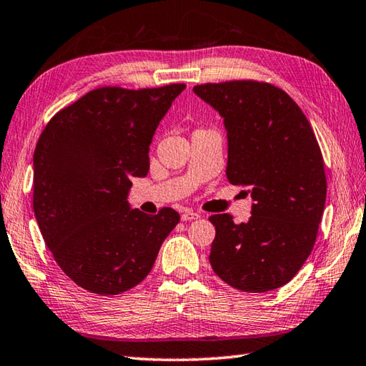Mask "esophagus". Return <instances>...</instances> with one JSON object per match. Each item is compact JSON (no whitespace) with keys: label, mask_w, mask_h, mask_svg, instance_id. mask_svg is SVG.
<instances>
[{"label":"esophagus","mask_w":366,"mask_h":366,"mask_svg":"<svg viewBox=\"0 0 366 366\" xmlns=\"http://www.w3.org/2000/svg\"><path fill=\"white\" fill-rule=\"evenodd\" d=\"M199 217V213H196V212H191V210H184L183 212V215H182V219L183 222H191V219H197Z\"/></svg>","instance_id":"1"}]
</instances>
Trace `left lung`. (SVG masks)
<instances>
[{
  "label": "left lung",
  "instance_id": "obj_1",
  "mask_svg": "<svg viewBox=\"0 0 366 366\" xmlns=\"http://www.w3.org/2000/svg\"><path fill=\"white\" fill-rule=\"evenodd\" d=\"M218 109L227 130V180L254 201L247 223L212 215L210 264L240 292L285 285L311 254L327 197L325 162L296 102L264 81L205 82L192 89Z\"/></svg>",
  "mask_w": 366,
  "mask_h": 366
}]
</instances>
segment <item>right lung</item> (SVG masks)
Here are the masks:
<instances>
[{
    "instance_id": "obj_1",
    "label": "right lung",
    "mask_w": 366,
    "mask_h": 366,
    "mask_svg": "<svg viewBox=\"0 0 366 366\" xmlns=\"http://www.w3.org/2000/svg\"><path fill=\"white\" fill-rule=\"evenodd\" d=\"M186 84L103 86L55 113L33 156V210L54 259L76 285L119 295L147 277L180 215L130 210L159 121Z\"/></svg>"
}]
</instances>
